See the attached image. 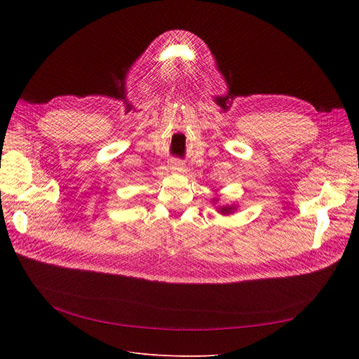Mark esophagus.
<instances>
[{
	"instance_id": "obj_1",
	"label": "esophagus",
	"mask_w": 359,
	"mask_h": 359,
	"mask_svg": "<svg viewBox=\"0 0 359 359\" xmlns=\"http://www.w3.org/2000/svg\"><path fill=\"white\" fill-rule=\"evenodd\" d=\"M170 168H172L173 172H182V170H183V163L180 160L175 158V160L170 161Z\"/></svg>"
}]
</instances>
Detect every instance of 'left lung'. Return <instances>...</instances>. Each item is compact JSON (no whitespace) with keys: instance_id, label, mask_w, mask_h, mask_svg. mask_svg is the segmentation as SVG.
<instances>
[{"instance_id":"left-lung-1","label":"left lung","mask_w":359,"mask_h":359,"mask_svg":"<svg viewBox=\"0 0 359 359\" xmlns=\"http://www.w3.org/2000/svg\"><path fill=\"white\" fill-rule=\"evenodd\" d=\"M233 208H230V206H229V208H227V206H225V208H221V214H225V212H230Z\"/></svg>"}]
</instances>
